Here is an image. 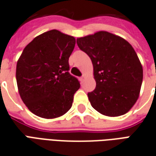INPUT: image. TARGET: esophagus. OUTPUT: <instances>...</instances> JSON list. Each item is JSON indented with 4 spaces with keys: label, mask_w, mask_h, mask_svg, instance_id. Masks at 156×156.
Returning a JSON list of instances; mask_svg holds the SVG:
<instances>
[{
    "label": "esophagus",
    "mask_w": 156,
    "mask_h": 156,
    "mask_svg": "<svg viewBox=\"0 0 156 156\" xmlns=\"http://www.w3.org/2000/svg\"><path fill=\"white\" fill-rule=\"evenodd\" d=\"M84 79H85V76H82L81 77H80V78H79L80 81V82H83V81H84Z\"/></svg>",
    "instance_id": "34e87169"
}]
</instances>
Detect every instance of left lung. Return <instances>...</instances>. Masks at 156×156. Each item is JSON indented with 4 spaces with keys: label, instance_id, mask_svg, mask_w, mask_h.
I'll return each instance as SVG.
<instances>
[{
    "label": "left lung",
    "instance_id": "8db88e82",
    "mask_svg": "<svg viewBox=\"0 0 156 156\" xmlns=\"http://www.w3.org/2000/svg\"><path fill=\"white\" fill-rule=\"evenodd\" d=\"M78 47L92 60L95 89L88 93L91 105L109 117L125 114L139 98L143 67L132 46L107 31L78 38Z\"/></svg>",
    "mask_w": 156,
    "mask_h": 156
}]
</instances>
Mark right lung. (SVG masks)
<instances>
[{
  "label": "right lung",
  "instance_id": "1",
  "mask_svg": "<svg viewBox=\"0 0 156 156\" xmlns=\"http://www.w3.org/2000/svg\"><path fill=\"white\" fill-rule=\"evenodd\" d=\"M76 44L72 36L51 30L25 47L16 68L20 97L30 112L55 118L71 109L80 82L68 72V59Z\"/></svg>",
  "mask_w": 156,
  "mask_h": 156
}]
</instances>
